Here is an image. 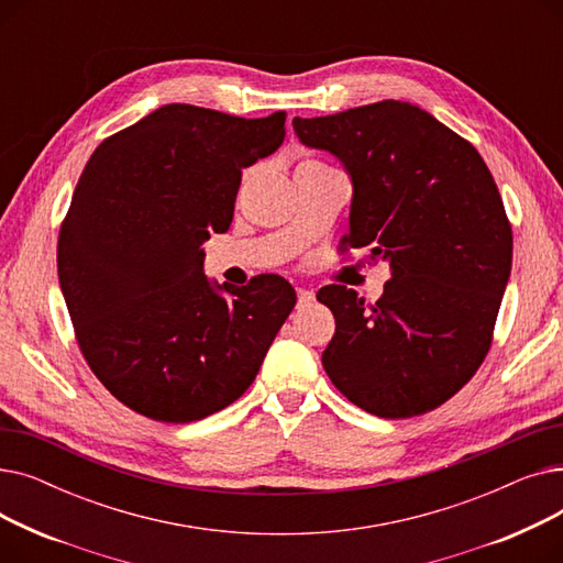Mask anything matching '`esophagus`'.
Returning a JSON list of instances; mask_svg holds the SVG:
<instances>
[{"label":"esophagus","instance_id":"34e87169","mask_svg":"<svg viewBox=\"0 0 563 563\" xmlns=\"http://www.w3.org/2000/svg\"><path fill=\"white\" fill-rule=\"evenodd\" d=\"M297 297H299V308H303V306H310L314 301V291L299 287L297 289Z\"/></svg>","mask_w":563,"mask_h":563}]
</instances>
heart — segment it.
Returning a JSON list of instances; mask_svg holds the SVG:
<instances>
[{"instance_id":"heart-1","label":"heart","mask_w":563,"mask_h":563,"mask_svg":"<svg viewBox=\"0 0 563 563\" xmlns=\"http://www.w3.org/2000/svg\"><path fill=\"white\" fill-rule=\"evenodd\" d=\"M312 164H321V162H314V159H308V162H301V164H299V168H301V166H312Z\"/></svg>"}]
</instances>
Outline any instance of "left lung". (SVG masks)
Returning <instances> with one entry per match:
<instances>
[{
	"label": "left lung",
	"instance_id": "left-lung-1",
	"mask_svg": "<svg viewBox=\"0 0 563 563\" xmlns=\"http://www.w3.org/2000/svg\"><path fill=\"white\" fill-rule=\"evenodd\" d=\"M291 125L351 177L342 251L369 249L393 272L374 306L344 285L317 291L335 317L323 369L372 416H422L454 397L490 349L514 255L493 175L475 145L410 102Z\"/></svg>",
	"mask_w": 563,
	"mask_h": 563
}]
</instances>
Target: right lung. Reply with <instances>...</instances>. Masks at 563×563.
<instances>
[{"instance_id":"1","label":"right lung","mask_w":563,"mask_h":563,"mask_svg":"<svg viewBox=\"0 0 563 563\" xmlns=\"http://www.w3.org/2000/svg\"><path fill=\"white\" fill-rule=\"evenodd\" d=\"M283 139L285 111L164 104L88 159L58 232V283L88 367L141 416L185 424L240 399L297 303L276 274L210 283L200 249L230 228L242 168Z\"/></svg>"}]
</instances>
